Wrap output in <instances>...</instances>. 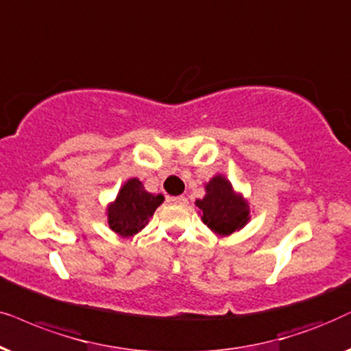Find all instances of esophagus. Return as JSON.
<instances>
[{
  "mask_svg": "<svg viewBox=\"0 0 351 351\" xmlns=\"http://www.w3.org/2000/svg\"><path fill=\"white\" fill-rule=\"evenodd\" d=\"M168 202L184 205V204H188V199H186L184 195H173V197H168Z\"/></svg>",
  "mask_w": 351,
  "mask_h": 351,
  "instance_id": "34e87169",
  "label": "esophagus"
}]
</instances>
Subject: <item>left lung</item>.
I'll return each instance as SVG.
<instances>
[{"label": "left lung", "mask_w": 351, "mask_h": 351, "mask_svg": "<svg viewBox=\"0 0 351 351\" xmlns=\"http://www.w3.org/2000/svg\"><path fill=\"white\" fill-rule=\"evenodd\" d=\"M204 199L195 200L200 208V218L213 232L219 236H230L241 230L249 221V204L241 194L232 191V186L221 175L213 176L205 186Z\"/></svg>", "instance_id": "1"}]
</instances>
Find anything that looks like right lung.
<instances>
[{"mask_svg":"<svg viewBox=\"0 0 351 351\" xmlns=\"http://www.w3.org/2000/svg\"><path fill=\"white\" fill-rule=\"evenodd\" d=\"M162 202V194L147 193L141 181L136 178L128 180L107 208L110 230L123 237L134 236L146 226L149 218Z\"/></svg>","mask_w":351,"mask_h":351,"instance_id":"add662e5","label":"right lung"}]
</instances>
